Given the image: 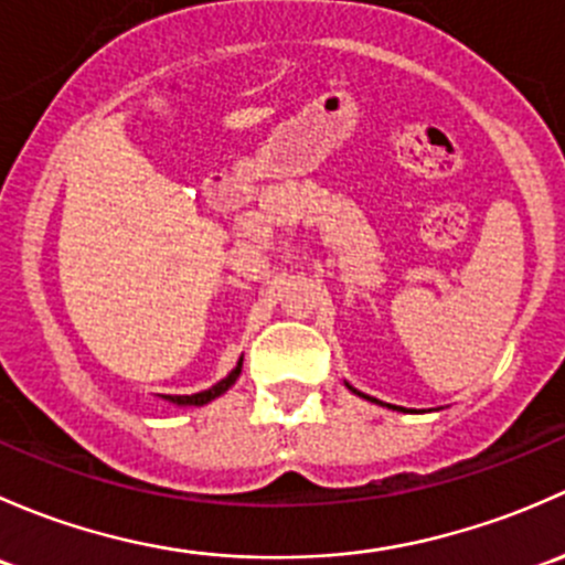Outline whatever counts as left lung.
Wrapping results in <instances>:
<instances>
[{"label":"left lung","instance_id":"obj_1","mask_svg":"<svg viewBox=\"0 0 565 565\" xmlns=\"http://www.w3.org/2000/svg\"><path fill=\"white\" fill-rule=\"evenodd\" d=\"M348 388H351V392H356V388H353V386H348ZM359 394V397H364V399H372V397H367V394H362V392H356ZM372 403H377V399H372ZM394 411H403V408H394Z\"/></svg>","mask_w":565,"mask_h":565}]
</instances>
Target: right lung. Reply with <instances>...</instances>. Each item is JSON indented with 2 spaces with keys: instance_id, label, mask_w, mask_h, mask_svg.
I'll list each match as a JSON object with an SVG mask.
<instances>
[{
  "instance_id": "add662e5",
  "label": "right lung",
  "mask_w": 565,
  "mask_h": 565,
  "mask_svg": "<svg viewBox=\"0 0 565 565\" xmlns=\"http://www.w3.org/2000/svg\"><path fill=\"white\" fill-rule=\"evenodd\" d=\"M239 372H242V359H239V364H236V367L223 377V381L214 383V386L206 388V392H198V394H168L166 399H168V403L179 405V408H193V405H195V408H201V405L212 403L214 397H220V394L228 392V388L236 383V377H239Z\"/></svg>"
}]
</instances>
